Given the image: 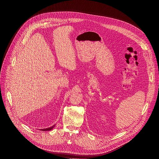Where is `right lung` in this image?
I'll return each instance as SVG.
<instances>
[{
  "label": "right lung",
  "mask_w": 159,
  "mask_h": 159,
  "mask_svg": "<svg viewBox=\"0 0 159 159\" xmlns=\"http://www.w3.org/2000/svg\"><path fill=\"white\" fill-rule=\"evenodd\" d=\"M55 125H53L52 126H51V127H50V128H44V129H39V130H41V131H50V130L52 129L55 127Z\"/></svg>",
  "instance_id": "1"
}]
</instances>
